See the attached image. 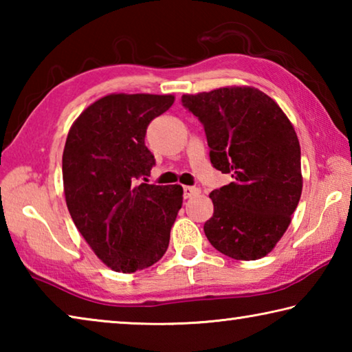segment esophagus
<instances>
[{
  "label": "esophagus",
  "instance_id": "1",
  "mask_svg": "<svg viewBox=\"0 0 352 352\" xmlns=\"http://www.w3.org/2000/svg\"><path fill=\"white\" fill-rule=\"evenodd\" d=\"M200 194V189L199 188H194V186H184L183 188V195L184 199H192L195 195Z\"/></svg>",
  "mask_w": 352,
  "mask_h": 352
}]
</instances>
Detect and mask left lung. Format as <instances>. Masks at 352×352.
<instances>
[{
  "label": "left lung",
  "instance_id": "obj_1",
  "mask_svg": "<svg viewBox=\"0 0 352 352\" xmlns=\"http://www.w3.org/2000/svg\"><path fill=\"white\" fill-rule=\"evenodd\" d=\"M204 124L214 168L233 182L210 194L211 245L237 261L269 254L289 228L302 190L301 148L275 100L254 87L183 94Z\"/></svg>",
  "mask_w": 352,
  "mask_h": 352
}]
</instances>
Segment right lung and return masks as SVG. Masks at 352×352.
<instances>
[{
  "label": "right lung",
  "mask_w": 352,
  "mask_h": 352,
  "mask_svg": "<svg viewBox=\"0 0 352 352\" xmlns=\"http://www.w3.org/2000/svg\"><path fill=\"white\" fill-rule=\"evenodd\" d=\"M172 94L113 93L83 110L63 148V192L71 219L94 254L133 273L163 258L183 204L180 184H148L155 158L144 144Z\"/></svg>",
  "instance_id": "add662e5"
}]
</instances>
